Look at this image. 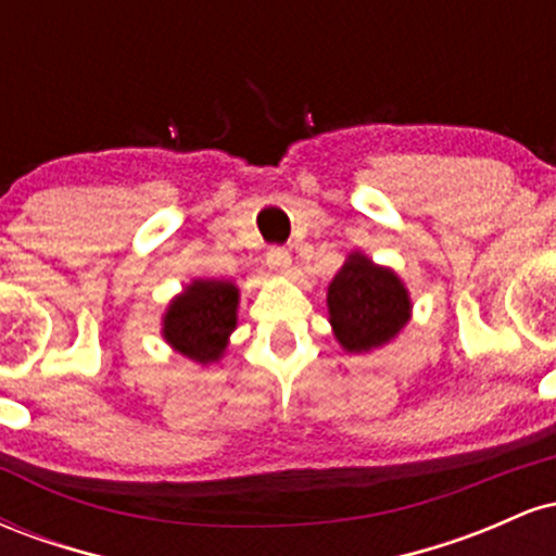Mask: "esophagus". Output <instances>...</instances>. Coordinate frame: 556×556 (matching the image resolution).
<instances>
[{"mask_svg":"<svg viewBox=\"0 0 556 556\" xmlns=\"http://www.w3.org/2000/svg\"><path fill=\"white\" fill-rule=\"evenodd\" d=\"M266 264H269L274 271H279V274H287V271H290V266H292V258H290V253L285 251V248L274 245L271 251L266 253Z\"/></svg>","mask_w":556,"mask_h":556,"instance_id":"obj_1","label":"esophagus"}]
</instances>
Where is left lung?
<instances>
[{
  "label": "left lung",
  "mask_w": 556,
  "mask_h": 556,
  "mask_svg": "<svg viewBox=\"0 0 556 556\" xmlns=\"http://www.w3.org/2000/svg\"><path fill=\"white\" fill-rule=\"evenodd\" d=\"M329 321L348 353H368L407 324L410 298L389 269L353 253L329 285Z\"/></svg>",
  "instance_id": "1"
}]
</instances>
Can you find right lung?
<instances>
[{"instance_id":"right-lung-1","label":"right lung","mask_w":556,"mask_h":556,"mask_svg":"<svg viewBox=\"0 0 556 556\" xmlns=\"http://www.w3.org/2000/svg\"><path fill=\"white\" fill-rule=\"evenodd\" d=\"M238 321V287L229 282H193L172 300L164 316V337L190 361L214 363L227 348L229 331Z\"/></svg>"}]
</instances>
